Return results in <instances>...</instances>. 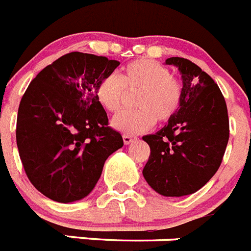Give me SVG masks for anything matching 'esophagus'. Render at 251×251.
Returning a JSON list of instances; mask_svg holds the SVG:
<instances>
[{
  "instance_id": "34e87169",
  "label": "esophagus",
  "mask_w": 251,
  "mask_h": 251,
  "mask_svg": "<svg viewBox=\"0 0 251 251\" xmlns=\"http://www.w3.org/2000/svg\"><path fill=\"white\" fill-rule=\"evenodd\" d=\"M134 140H136V138H134V137H132V136H129V134H123L124 145H129V143L133 142Z\"/></svg>"
}]
</instances>
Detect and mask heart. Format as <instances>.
<instances>
[{"instance_id": "heart-1", "label": "heart", "mask_w": 251, "mask_h": 251, "mask_svg": "<svg viewBox=\"0 0 251 251\" xmlns=\"http://www.w3.org/2000/svg\"><path fill=\"white\" fill-rule=\"evenodd\" d=\"M134 110L124 111L113 119V127L124 133H142L155 122L168 123L179 113L184 99L180 80L166 66L153 59H137L126 64L121 75L109 74L95 89L96 100L108 113L123 108L128 94L133 95Z\"/></svg>"}]
</instances>
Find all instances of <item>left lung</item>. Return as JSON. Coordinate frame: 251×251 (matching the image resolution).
<instances>
[{"label":"left lung","instance_id":"obj_1","mask_svg":"<svg viewBox=\"0 0 251 251\" xmlns=\"http://www.w3.org/2000/svg\"><path fill=\"white\" fill-rule=\"evenodd\" d=\"M179 68L184 99L176 115L161 130L142 137L151 153L143 176L165 197L188 196L208 183L224 158L228 137L226 101L217 83L196 63L166 59Z\"/></svg>","mask_w":251,"mask_h":251}]
</instances>
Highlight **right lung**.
Instances as JSON below:
<instances>
[{
    "label": "right lung",
    "mask_w": 251,
    "mask_h": 251,
    "mask_svg": "<svg viewBox=\"0 0 251 251\" xmlns=\"http://www.w3.org/2000/svg\"><path fill=\"white\" fill-rule=\"evenodd\" d=\"M119 62L71 52L36 75L23 95L16 143L24 170L42 194L59 203L85 198L106 158L123 146L109 127L95 89Z\"/></svg>",
    "instance_id": "obj_1"
}]
</instances>
